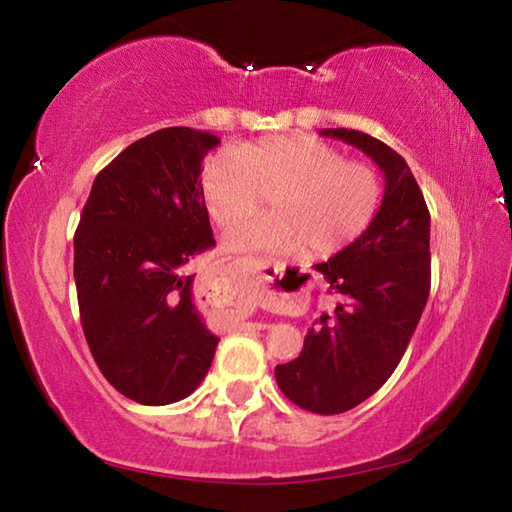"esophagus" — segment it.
<instances>
[{"mask_svg":"<svg viewBox=\"0 0 512 512\" xmlns=\"http://www.w3.org/2000/svg\"><path fill=\"white\" fill-rule=\"evenodd\" d=\"M268 275V280H275L277 284H284V282H291L293 287L291 289H296L293 293H287V298L291 296V302L293 300H300V298H305L307 296V289H309V280L305 275H298V273H293V275H284V268H280V266H271L266 271Z\"/></svg>","mask_w":512,"mask_h":512,"instance_id":"obj_1","label":"esophagus"}]
</instances>
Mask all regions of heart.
<instances>
[{
	"label": "heart",
	"instance_id": "1",
	"mask_svg": "<svg viewBox=\"0 0 512 512\" xmlns=\"http://www.w3.org/2000/svg\"><path fill=\"white\" fill-rule=\"evenodd\" d=\"M203 196L212 219L228 225L273 201V214L244 221L225 235L239 253L268 250L332 257L375 221L384 183L366 162L345 160L332 144L282 135L219 153L205 164Z\"/></svg>",
	"mask_w": 512,
	"mask_h": 512
}]
</instances>
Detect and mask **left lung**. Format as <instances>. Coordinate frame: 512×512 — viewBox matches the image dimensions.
<instances>
[{"label": "left lung", "instance_id": "1", "mask_svg": "<svg viewBox=\"0 0 512 512\" xmlns=\"http://www.w3.org/2000/svg\"><path fill=\"white\" fill-rule=\"evenodd\" d=\"M384 171L375 221L316 271L336 293L334 311L316 320L300 357L275 366L280 391L300 409L334 415L377 393L400 363L431 287L429 210L409 164L391 146L350 128H323Z\"/></svg>", "mask_w": 512, "mask_h": 512}]
</instances>
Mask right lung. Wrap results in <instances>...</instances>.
I'll use <instances>...</instances> for the list:
<instances>
[{
    "instance_id": "1",
    "label": "right lung",
    "mask_w": 512,
    "mask_h": 512,
    "mask_svg": "<svg viewBox=\"0 0 512 512\" xmlns=\"http://www.w3.org/2000/svg\"><path fill=\"white\" fill-rule=\"evenodd\" d=\"M219 137L162 128L121 151L97 178L74 235V282L90 352L137 404L192 395L216 343L185 266L214 246L201 162Z\"/></svg>"
}]
</instances>
